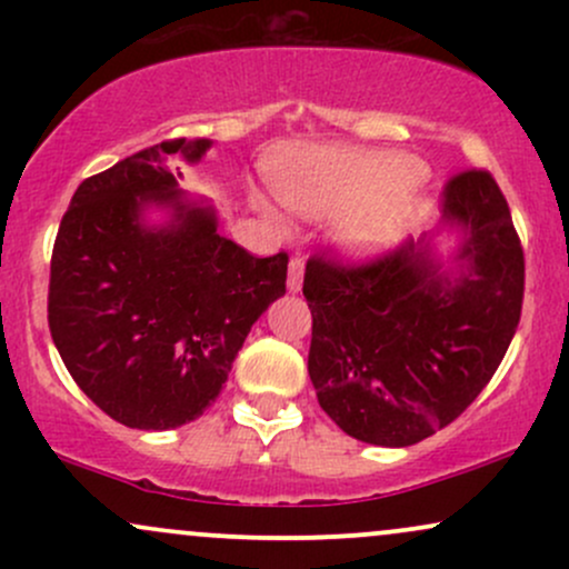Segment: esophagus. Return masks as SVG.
I'll return each instance as SVG.
<instances>
[{
	"label": "esophagus",
	"instance_id": "1",
	"mask_svg": "<svg viewBox=\"0 0 569 569\" xmlns=\"http://www.w3.org/2000/svg\"><path fill=\"white\" fill-rule=\"evenodd\" d=\"M302 276H305V259L293 257L289 262V278H286V286H289L291 293H297L302 289Z\"/></svg>",
	"mask_w": 569,
	"mask_h": 569
}]
</instances>
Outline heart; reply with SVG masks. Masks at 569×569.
I'll list each match as a JSON object with an SVG mask.
<instances>
[{
    "label": "heart",
    "mask_w": 569,
    "mask_h": 569,
    "mask_svg": "<svg viewBox=\"0 0 569 569\" xmlns=\"http://www.w3.org/2000/svg\"><path fill=\"white\" fill-rule=\"evenodd\" d=\"M276 192L286 208L307 219L323 221L350 211L337 240L352 259H369L393 248L422 211L415 162L393 154L312 149L278 171ZM257 206L280 224L270 202L259 198Z\"/></svg>",
    "instance_id": "heart-1"
}]
</instances>
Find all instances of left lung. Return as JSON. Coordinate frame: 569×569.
Returning <instances> with one entry per match:
<instances>
[{"label": "left lung", "mask_w": 569, "mask_h": 569, "mask_svg": "<svg viewBox=\"0 0 569 569\" xmlns=\"http://www.w3.org/2000/svg\"><path fill=\"white\" fill-rule=\"evenodd\" d=\"M441 230L457 232L447 259L428 234L371 264L307 262V371L352 439L411 447L433 436L487 388L516 335L525 253L492 176L449 181Z\"/></svg>", "instance_id": "1"}]
</instances>
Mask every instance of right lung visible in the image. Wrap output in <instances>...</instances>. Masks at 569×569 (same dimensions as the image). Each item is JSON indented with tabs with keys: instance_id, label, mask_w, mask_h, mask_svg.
<instances>
[{
	"instance_id": "1",
	"label": "right lung",
	"mask_w": 569,
	"mask_h": 569,
	"mask_svg": "<svg viewBox=\"0 0 569 569\" xmlns=\"http://www.w3.org/2000/svg\"><path fill=\"white\" fill-rule=\"evenodd\" d=\"M211 139L162 141L77 187L50 262L48 323L69 375L128 428L187 426L217 401L248 331L286 293L289 257L257 259L179 187ZM160 210V226L148 221Z\"/></svg>"
}]
</instances>
